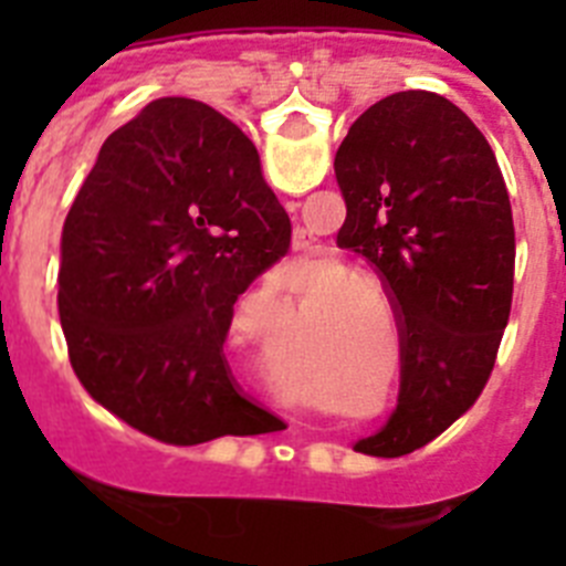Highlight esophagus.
I'll list each match as a JSON object with an SVG mask.
<instances>
[{
    "label": "esophagus",
    "mask_w": 566,
    "mask_h": 566,
    "mask_svg": "<svg viewBox=\"0 0 566 566\" xmlns=\"http://www.w3.org/2000/svg\"><path fill=\"white\" fill-rule=\"evenodd\" d=\"M289 207H297V203H289Z\"/></svg>",
    "instance_id": "34e87169"
}]
</instances>
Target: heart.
Segmentation results:
<instances>
[{
    "label": "heart",
    "instance_id": "obj_1",
    "mask_svg": "<svg viewBox=\"0 0 566 566\" xmlns=\"http://www.w3.org/2000/svg\"><path fill=\"white\" fill-rule=\"evenodd\" d=\"M348 274H352V266H348L345 260H332L328 266L317 269L312 277L303 280V292H308V289H314V286H326V283H337V280H345ZM283 289H286V283H283L280 277L274 280L272 294H280ZM371 292H374L371 280H352V283H337V286H332V289H323V292L314 294V300H317V303H332V300L352 297V294H371Z\"/></svg>",
    "mask_w": 566,
    "mask_h": 566
}]
</instances>
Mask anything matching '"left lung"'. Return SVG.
<instances>
[{
	"label": "left lung",
	"instance_id": "1",
	"mask_svg": "<svg viewBox=\"0 0 566 566\" xmlns=\"http://www.w3.org/2000/svg\"><path fill=\"white\" fill-rule=\"evenodd\" d=\"M337 243L377 266L399 317V405L354 448L402 457L476 402L507 328L516 229L488 138L444 96L371 104L334 158Z\"/></svg>",
	"mask_w": 566,
	"mask_h": 566
}]
</instances>
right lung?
<instances>
[{"label":"right lung","instance_id":"add662e5","mask_svg":"<svg viewBox=\"0 0 566 566\" xmlns=\"http://www.w3.org/2000/svg\"><path fill=\"white\" fill-rule=\"evenodd\" d=\"M292 243L254 144L195 98H158L98 149L62 229L70 363L109 413L167 444L280 431L223 343L238 294Z\"/></svg>","mask_w":566,"mask_h":566}]
</instances>
